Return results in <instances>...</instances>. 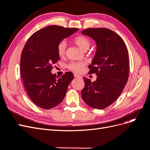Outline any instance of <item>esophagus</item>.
I'll return each mask as SVG.
<instances>
[{
    "label": "esophagus",
    "instance_id": "obj_1",
    "mask_svg": "<svg viewBox=\"0 0 150 150\" xmlns=\"http://www.w3.org/2000/svg\"><path fill=\"white\" fill-rule=\"evenodd\" d=\"M74 76L75 77V78H81V76L78 74H76L74 73Z\"/></svg>",
    "mask_w": 150,
    "mask_h": 150
}]
</instances>
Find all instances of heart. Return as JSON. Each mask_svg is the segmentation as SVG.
<instances>
[{"label":"heart","instance_id":"b5f03b06","mask_svg":"<svg viewBox=\"0 0 150 150\" xmlns=\"http://www.w3.org/2000/svg\"><path fill=\"white\" fill-rule=\"evenodd\" d=\"M73 41L83 51H86L88 50L91 46V40L89 38L84 35H79L76 36L74 38ZM67 47V44L65 40H62L59 43L57 44V52L58 55L60 57H62L65 55L66 50ZM86 66V62H76L73 61L70 62L67 65V68L69 70L76 72H80L83 71V68Z\"/></svg>","mask_w":150,"mask_h":150}]
</instances>
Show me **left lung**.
<instances>
[{
    "instance_id": "left-lung-1",
    "label": "left lung",
    "mask_w": 150,
    "mask_h": 150,
    "mask_svg": "<svg viewBox=\"0 0 150 150\" xmlns=\"http://www.w3.org/2000/svg\"><path fill=\"white\" fill-rule=\"evenodd\" d=\"M82 34L92 38L97 49L89 74H96V81L84 77V88L81 91L83 100L98 110L110 106L117 99L127 83L129 76V54L120 36L106 28H89Z\"/></svg>"
}]
</instances>
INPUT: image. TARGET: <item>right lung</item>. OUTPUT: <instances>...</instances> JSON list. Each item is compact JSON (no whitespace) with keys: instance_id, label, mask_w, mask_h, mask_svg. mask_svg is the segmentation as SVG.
<instances>
[{"instance_id":"obj_1","label":"right lung","mask_w":150,"mask_h":150,"mask_svg":"<svg viewBox=\"0 0 150 150\" xmlns=\"http://www.w3.org/2000/svg\"><path fill=\"white\" fill-rule=\"evenodd\" d=\"M78 30L59 25L46 27L32 35L22 49L21 78L29 97L40 108H54L66 96L68 86L74 78L73 74L66 72L59 78L51 73V70L60 59L57 44Z\"/></svg>"}]
</instances>
